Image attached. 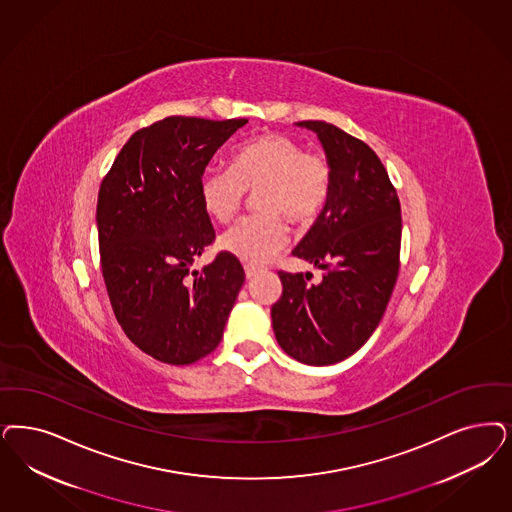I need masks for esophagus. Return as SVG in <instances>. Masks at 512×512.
<instances>
[{
	"label": "esophagus",
	"instance_id": "obj_1",
	"mask_svg": "<svg viewBox=\"0 0 512 512\" xmlns=\"http://www.w3.org/2000/svg\"><path fill=\"white\" fill-rule=\"evenodd\" d=\"M246 268V278L247 280H251V278H255L259 272H263V268H257V266L253 265H246L244 266Z\"/></svg>",
	"mask_w": 512,
	"mask_h": 512
}]
</instances>
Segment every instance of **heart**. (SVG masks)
<instances>
[{"instance_id":"1","label":"heart","mask_w":512,"mask_h":512,"mask_svg":"<svg viewBox=\"0 0 512 512\" xmlns=\"http://www.w3.org/2000/svg\"><path fill=\"white\" fill-rule=\"evenodd\" d=\"M333 164L319 151H306L304 141L268 132L240 143L230 168L208 166L198 179V194L206 213L221 225L230 223L244 206L246 193L255 194L261 213L244 217L221 238V247L251 265H261L287 242L283 217L308 225L331 200Z\"/></svg>"}]
</instances>
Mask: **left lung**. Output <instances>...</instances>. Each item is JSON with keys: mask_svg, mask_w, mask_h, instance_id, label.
<instances>
[{"mask_svg": "<svg viewBox=\"0 0 512 512\" xmlns=\"http://www.w3.org/2000/svg\"><path fill=\"white\" fill-rule=\"evenodd\" d=\"M318 134L335 185L318 221L293 255L323 270H280L282 297L272 327L283 352L304 365H333L357 352L378 327L399 274L401 204L388 172L365 141L323 121H302Z\"/></svg>", "mask_w": 512, "mask_h": 512, "instance_id": "1", "label": "left lung"}]
</instances>
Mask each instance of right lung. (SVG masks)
<instances>
[{
	"instance_id": "obj_1",
	"label": "right lung",
	"mask_w": 512,
	"mask_h": 512,
	"mask_svg": "<svg viewBox=\"0 0 512 512\" xmlns=\"http://www.w3.org/2000/svg\"><path fill=\"white\" fill-rule=\"evenodd\" d=\"M246 123L166 117L134 132L102 179L96 223L109 302L124 335L162 363L212 353L246 280L227 251L189 274L215 240L198 179Z\"/></svg>"
}]
</instances>
